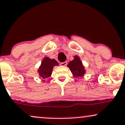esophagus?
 <instances>
[{"label": "esophagus", "instance_id": "esophagus-1", "mask_svg": "<svg viewBox=\"0 0 125 125\" xmlns=\"http://www.w3.org/2000/svg\"><path fill=\"white\" fill-rule=\"evenodd\" d=\"M67 64V62H62L61 63V65L62 66H66Z\"/></svg>", "mask_w": 125, "mask_h": 125}]
</instances>
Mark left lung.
Returning <instances> with one entry per match:
<instances>
[{
    "label": "left lung",
    "instance_id": "obj_1",
    "mask_svg": "<svg viewBox=\"0 0 125 125\" xmlns=\"http://www.w3.org/2000/svg\"><path fill=\"white\" fill-rule=\"evenodd\" d=\"M67 66L69 67L74 77H83L85 73L84 67L83 66L82 61L78 56H74V59L69 62Z\"/></svg>",
    "mask_w": 125,
    "mask_h": 125
}]
</instances>
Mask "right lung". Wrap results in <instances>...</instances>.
Here are the masks:
<instances>
[{"label": "right lung", "instance_id": "obj_1", "mask_svg": "<svg viewBox=\"0 0 125 125\" xmlns=\"http://www.w3.org/2000/svg\"><path fill=\"white\" fill-rule=\"evenodd\" d=\"M58 62L54 59H51L48 57L43 58L40 67L38 70L39 75L43 79H48L51 76L53 67L58 66Z\"/></svg>", "mask_w": 125, "mask_h": 125}]
</instances>
